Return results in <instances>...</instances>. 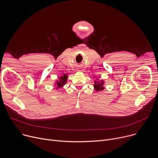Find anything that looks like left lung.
Segmentation results:
<instances>
[{"mask_svg": "<svg viewBox=\"0 0 158 158\" xmlns=\"http://www.w3.org/2000/svg\"><path fill=\"white\" fill-rule=\"evenodd\" d=\"M104 81L102 80L98 81V79H96V81L95 80L94 85V89L96 91V92H100V91L103 90L105 88L104 87Z\"/></svg>", "mask_w": 158, "mask_h": 158, "instance_id": "obj_1", "label": "left lung"}]
</instances>
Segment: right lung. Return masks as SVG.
<instances>
[{
  "label": "right lung",
  "instance_id": "1",
  "mask_svg": "<svg viewBox=\"0 0 158 158\" xmlns=\"http://www.w3.org/2000/svg\"><path fill=\"white\" fill-rule=\"evenodd\" d=\"M58 78H59V80H56L55 81V86H56V89L63 87V86L66 84L68 79V75L66 73L63 74V76Z\"/></svg>",
  "mask_w": 158,
  "mask_h": 158
}]
</instances>
